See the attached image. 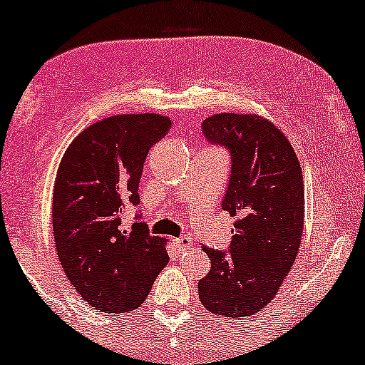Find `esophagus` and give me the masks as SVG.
<instances>
[{
  "mask_svg": "<svg viewBox=\"0 0 365 365\" xmlns=\"http://www.w3.org/2000/svg\"><path fill=\"white\" fill-rule=\"evenodd\" d=\"M174 246H176L179 251H186V249H189L192 246L191 239H189L187 236H181V237H176L174 239Z\"/></svg>",
  "mask_w": 365,
  "mask_h": 365,
  "instance_id": "1",
  "label": "esophagus"
}]
</instances>
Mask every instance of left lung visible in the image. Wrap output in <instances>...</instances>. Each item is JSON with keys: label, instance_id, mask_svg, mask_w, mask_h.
Segmentation results:
<instances>
[{"label": "left lung", "instance_id": "obj_1", "mask_svg": "<svg viewBox=\"0 0 365 365\" xmlns=\"http://www.w3.org/2000/svg\"><path fill=\"white\" fill-rule=\"evenodd\" d=\"M202 133L231 154L221 207L236 222L227 252L202 246L211 271L197 282L199 299L207 311L244 319L277 296L296 261L304 229L301 164L281 129L257 114H214Z\"/></svg>", "mask_w": 365, "mask_h": 365}]
</instances>
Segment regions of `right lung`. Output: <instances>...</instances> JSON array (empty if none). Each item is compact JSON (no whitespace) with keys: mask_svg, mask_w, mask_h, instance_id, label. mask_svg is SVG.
Returning <instances> with one entry per match:
<instances>
[{"mask_svg":"<svg viewBox=\"0 0 365 365\" xmlns=\"http://www.w3.org/2000/svg\"><path fill=\"white\" fill-rule=\"evenodd\" d=\"M161 114H118L73 139L59 163L53 192L58 259L76 292L94 311H134L169 262L161 237L144 222L123 229L126 204H139L143 164L166 136Z\"/></svg>","mask_w":365,"mask_h":365,"instance_id":"obj_1","label":"right lung"}]
</instances>
